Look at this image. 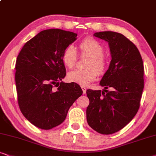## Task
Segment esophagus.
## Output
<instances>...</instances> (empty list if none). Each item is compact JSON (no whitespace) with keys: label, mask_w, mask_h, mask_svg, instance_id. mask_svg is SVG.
<instances>
[{"label":"esophagus","mask_w":156,"mask_h":156,"mask_svg":"<svg viewBox=\"0 0 156 156\" xmlns=\"http://www.w3.org/2000/svg\"><path fill=\"white\" fill-rule=\"evenodd\" d=\"M81 88H82V90H83V94H86V88L83 87V86H81Z\"/></svg>","instance_id":"obj_1"}]
</instances>
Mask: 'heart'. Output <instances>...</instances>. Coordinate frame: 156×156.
Instances as JSON below:
<instances>
[{"label": "heart", "mask_w": 156, "mask_h": 156, "mask_svg": "<svg viewBox=\"0 0 156 156\" xmlns=\"http://www.w3.org/2000/svg\"><path fill=\"white\" fill-rule=\"evenodd\" d=\"M82 55L89 57L85 70H73L67 75L68 81L86 86L90 82L94 81L98 73L101 74L105 71L106 68V59L104 57V47L96 39L86 38L83 40L79 45ZM62 60L65 66L68 68H72L75 66L77 60L76 49L72 45H69L62 52Z\"/></svg>", "instance_id": "b5f03b06"}]
</instances>
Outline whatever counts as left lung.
Here are the masks:
<instances>
[{"instance_id":"left-lung-1","label":"left lung","mask_w":156,"mask_h":156,"mask_svg":"<svg viewBox=\"0 0 156 156\" xmlns=\"http://www.w3.org/2000/svg\"><path fill=\"white\" fill-rule=\"evenodd\" d=\"M94 36L108 42L112 60L100 81L104 89L86 90L90 101L86 119L93 129L110 135L125 127L138 111L144 88L143 59L137 47L120 33L100 31Z\"/></svg>"}]
</instances>
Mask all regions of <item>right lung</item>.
I'll use <instances>...</instances> for the list:
<instances>
[{
	"label": "right lung",
	"mask_w": 156,
	"mask_h": 156,
	"mask_svg": "<svg viewBox=\"0 0 156 156\" xmlns=\"http://www.w3.org/2000/svg\"><path fill=\"white\" fill-rule=\"evenodd\" d=\"M76 39L74 32L46 29L26 43L18 55L15 81L19 108L26 119L40 129L62 123L82 95L78 84L62 81L66 75L62 52Z\"/></svg>",
	"instance_id": "obj_1"
}]
</instances>
